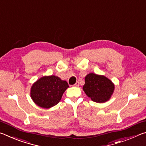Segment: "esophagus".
I'll return each instance as SVG.
<instances>
[{"mask_svg": "<svg viewBox=\"0 0 146 146\" xmlns=\"http://www.w3.org/2000/svg\"><path fill=\"white\" fill-rule=\"evenodd\" d=\"M74 86H75V87H78V86H79V82H76L75 84V85H74Z\"/></svg>", "mask_w": 146, "mask_h": 146, "instance_id": "1", "label": "esophagus"}]
</instances>
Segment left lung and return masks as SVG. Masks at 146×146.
I'll list each match as a JSON object with an SVG mask.
<instances>
[{
	"instance_id": "left-lung-1",
	"label": "left lung",
	"mask_w": 146,
	"mask_h": 146,
	"mask_svg": "<svg viewBox=\"0 0 146 146\" xmlns=\"http://www.w3.org/2000/svg\"><path fill=\"white\" fill-rule=\"evenodd\" d=\"M83 90L93 102L104 103L111 97L115 84L105 76L90 73L86 76Z\"/></svg>"
}]
</instances>
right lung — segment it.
Instances as JSON below:
<instances>
[{"mask_svg":"<svg viewBox=\"0 0 146 146\" xmlns=\"http://www.w3.org/2000/svg\"><path fill=\"white\" fill-rule=\"evenodd\" d=\"M68 88V82L58 76H44L33 84L30 96L36 105L49 109L60 102L63 93Z\"/></svg>","mask_w":146,"mask_h":146,"instance_id":"1","label":"right lung"}]
</instances>
